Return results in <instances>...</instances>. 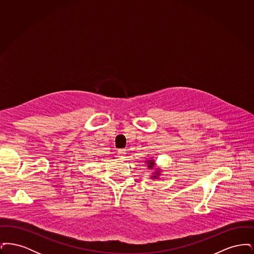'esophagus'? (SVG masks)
Returning <instances> with one entry per match:
<instances>
[{"instance_id":"obj_1","label":"esophagus","mask_w":254,"mask_h":254,"mask_svg":"<svg viewBox=\"0 0 254 254\" xmlns=\"http://www.w3.org/2000/svg\"><path fill=\"white\" fill-rule=\"evenodd\" d=\"M126 151H127V150H126V149H123V148H122V149H119V150H118V157H120L121 159H123L124 156L126 155V153H127Z\"/></svg>"}]
</instances>
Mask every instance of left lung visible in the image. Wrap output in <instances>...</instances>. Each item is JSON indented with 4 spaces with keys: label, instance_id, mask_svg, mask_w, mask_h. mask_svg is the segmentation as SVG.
I'll return each mask as SVG.
<instances>
[{
    "label": "left lung",
    "instance_id": "obj_1",
    "mask_svg": "<svg viewBox=\"0 0 254 254\" xmlns=\"http://www.w3.org/2000/svg\"><path fill=\"white\" fill-rule=\"evenodd\" d=\"M147 163H148V168H150V169L153 168V166H154V162L153 161H148ZM154 177H156V176H154Z\"/></svg>",
    "mask_w": 254,
    "mask_h": 254
}]
</instances>
